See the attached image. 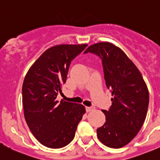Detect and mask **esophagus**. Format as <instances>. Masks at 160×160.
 Masks as SVG:
<instances>
[{
	"label": "esophagus",
	"mask_w": 160,
	"mask_h": 160,
	"mask_svg": "<svg viewBox=\"0 0 160 160\" xmlns=\"http://www.w3.org/2000/svg\"><path fill=\"white\" fill-rule=\"evenodd\" d=\"M93 110H94L93 107H86V111L87 112H90Z\"/></svg>",
	"instance_id": "obj_1"
}]
</instances>
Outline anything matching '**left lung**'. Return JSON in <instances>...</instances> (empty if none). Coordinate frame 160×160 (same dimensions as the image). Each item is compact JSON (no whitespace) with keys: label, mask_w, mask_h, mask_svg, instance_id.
Masks as SVG:
<instances>
[{"label":"left lung","mask_w":160,"mask_h":160,"mask_svg":"<svg viewBox=\"0 0 160 160\" xmlns=\"http://www.w3.org/2000/svg\"><path fill=\"white\" fill-rule=\"evenodd\" d=\"M100 58L107 88L114 98L104 125L97 129L99 141L107 147L120 148L137 136L147 115L149 93L138 68L120 48L109 42L92 45L84 53Z\"/></svg>","instance_id":"8db88e82"}]
</instances>
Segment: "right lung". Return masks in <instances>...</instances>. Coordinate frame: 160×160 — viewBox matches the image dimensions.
Returning a JSON list of instances; mask_svg holds the SVG:
<instances>
[{
	"label": "right lung",
	"instance_id": "right-lung-1",
	"mask_svg": "<svg viewBox=\"0 0 160 160\" xmlns=\"http://www.w3.org/2000/svg\"><path fill=\"white\" fill-rule=\"evenodd\" d=\"M87 44L58 45L46 50L30 68L22 88L27 124L44 146L61 148L75 137L86 112L81 104L57 100L66 82L70 64Z\"/></svg>",
	"mask_w": 160,
	"mask_h": 160
}]
</instances>
